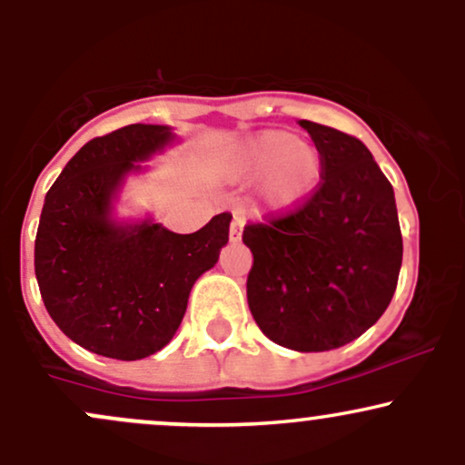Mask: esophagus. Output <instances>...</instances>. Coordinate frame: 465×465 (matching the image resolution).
<instances>
[{
	"label": "esophagus",
	"mask_w": 465,
	"mask_h": 465,
	"mask_svg": "<svg viewBox=\"0 0 465 465\" xmlns=\"http://www.w3.org/2000/svg\"><path fill=\"white\" fill-rule=\"evenodd\" d=\"M242 227H244V216L240 214L238 210H233L232 227H229V238H232L233 242H238V240L242 238Z\"/></svg>",
	"instance_id": "obj_1"
}]
</instances>
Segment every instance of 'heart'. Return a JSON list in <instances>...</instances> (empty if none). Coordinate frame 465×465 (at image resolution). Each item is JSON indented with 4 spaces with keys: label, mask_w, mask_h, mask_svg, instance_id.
I'll use <instances>...</instances> for the list:
<instances>
[{
    "label": "heart",
    "mask_w": 465,
    "mask_h": 465,
    "mask_svg": "<svg viewBox=\"0 0 465 465\" xmlns=\"http://www.w3.org/2000/svg\"><path fill=\"white\" fill-rule=\"evenodd\" d=\"M242 173L264 177L262 196L273 210H292L322 183L323 157L292 133L266 131L244 148Z\"/></svg>",
    "instance_id": "heart-1"
}]
</instances>
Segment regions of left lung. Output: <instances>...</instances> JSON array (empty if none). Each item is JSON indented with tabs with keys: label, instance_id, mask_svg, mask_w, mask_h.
I'll use <instances>...</instances> for the list:
<instances>
[{
	"label": "left lung",
	"instance_id": "left-lung-1",
	"mask_svg": "<svg viewBox=\"0 0 465 465\" xmlns=\"http://www.w3.org/2000/svg\"><path fill=\"white\" fill-rule=\"evenodd\" d=\"M323 157L302 205L244 225L253 253L247 300L282 348L325 351L370 330L387 311L402 266L396 199L359 137L300 120Z\"/></svg>",
	"mask_w": 465,
	"mask_h": 465
}]
</instances>
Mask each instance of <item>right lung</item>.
<instances>
[{
  "label": "right lung",
  "instance_id": "obj_1",
  "mask_svg": "<svg viewBox=\"0 0 465 465\" xmlns=\"http://www.w3.org/2000/svg\"><path fill=\"white\" fill-rule=\"evenodd\" d=\"M170 140L168 126L157 124L94 137L45 194L35 240L41 297L58 328L94 354L137 361L162 350L194 282L229 240V212L194 233L148 221L120 227L109 218L122 177Z\"/></svg>",
  "mask_w": 465,
  "mask_h": 465
}]
</instances>
